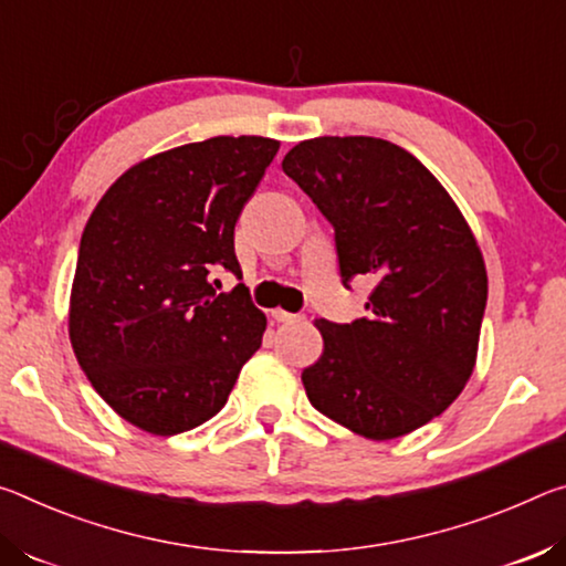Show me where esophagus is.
Wrapping results in <instances>:
<instances>
[{"instance_id":"obj_1","label":"esophagus","mask_w":566,"mask_h":566,"mask_svg":"<svg viewBox=\"0 0 566 566\" xmlns=\"http://www.w3.org/2000/svg\"><path fill=\"white\" fill-rule=\"evenodd\" d=\"M273 318L281 321V323H295V321H303V316H298V313H289L283 308H275L273 311Z\"/></svg>"}]
</instances>
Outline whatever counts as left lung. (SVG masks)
Segmentation results:
<instances>
[{
  "mask_svg": "<svg viewBox=\"0 0 566 566\" xmlns=\"http://www.w3.org/2000/svg\"><path fill=\"white\" fill-rule=\"evenodd\" d=\"M283 172L336 233L340 281L374 283L366 318L316 321L308 401L358 437L388 441L464 391L486 308V268L464 216L411 153L381 137H313Z\"/></svg>",
  "mask_w": 566,
  "mask_h": 566,
  "instance_id": "1",
  "label": "left lung"
}]
</instances>
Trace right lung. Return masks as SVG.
<instances>
[{
	"mask_svg": "<svg viewBox=\"0 0 566 566\" xmlns=\"http://www.w3.org/2000/svg\"><path fill=\"white\" fill-rule=\"evenodd\" d=\"M258 135L210 137L129 168L80 240L70 340L95 391L137 429L172 437L226 406L261 348L265 316L243 283L235 222L277 153Z\"/></svg>",
	"mask_w": 566,
	"mask_h": 566,
	"instance_id": "obj_1",
	"label": "right lung"
}]
</instances>
